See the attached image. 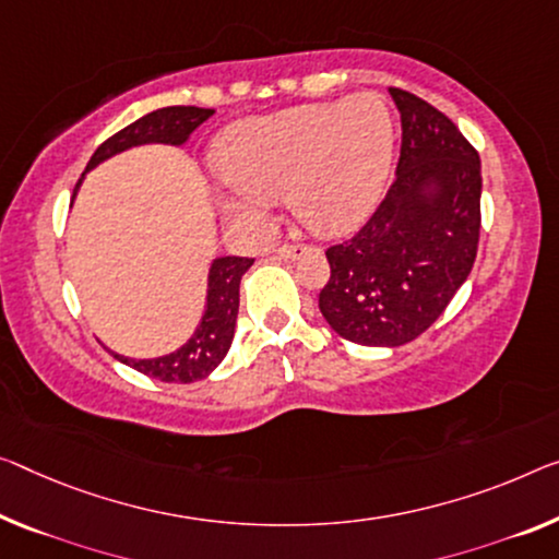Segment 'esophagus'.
<instances>
[{"label": "esophagus", "instance_id": "esophagus-1", "mask_svg": "<svg viewBox=\"0 0 559 559\" xmlns=\"http://www.w3.org/2000/svg\"><path fill=\"white\" fill-rule=\"evenodd\" d=\"M307 252L305 245H282L277 252V260H297V257H302Z\"/></svg>", "mask_w": 559, "mask_h": 559}]
</instances>
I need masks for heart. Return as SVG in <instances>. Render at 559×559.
I'll return each mask as SVG.
<instances>
[{
  "label": "heart",
  "mask_w": 559,
  "mask_h": 559,
  "mask_svg": "<svg viewBox=\"0 0 559 559\" xmlns=\"http://www.w3.org/2000/svg\"><path fill=\"white\" fill-rule=\"evenodd\" d=\"M394 122L372 92L245 119L222 136L217 162L229 190L222 207L257 225L274 194L309 229L334 235L362 222L390 177Z\"/></svg>",
  "instance_id": "obj_1"
}]
</instances>
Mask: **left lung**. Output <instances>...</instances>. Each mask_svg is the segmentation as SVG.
Masks as SVG:
<instances>
[{
    "label": "left lung",
    "instance_id": "1",
    "mask_svg": "<svg viewBox=\"0 0 559 559\" xmlns=\"http://www.w3.org/2000/svg\"><path fill=\"white\" fill-rule=\"evenodd\" d=\"M402 119L394 182L355 237L330 247L320 312L355 345L400 347L444 312L479 242V154L452 119L390 87Z\"/></svg>",
    "mask_w": 559,
    "mask_h": 559
}]
</instances>
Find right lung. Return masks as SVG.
Here are the masks:
<instances>
[{"instance_id": "1", "label": "right lung", "mask_w": 559, "mask_h": 559, "mask_svg": "<svg viewBox=\"0 0 559 559\" xmlns=\"http://www.w3.org/2000/svg\"><path fill=\"white\" fill-rule=\"evenodd\" d=\"M214 115V109L202 107H162L150 111L132 122L124 130L111 134L107 142H102L97 152L92 154L90 165L84 171H90L115 154L140 147V144H185L190 134L202 122ZM84 177V175H82ZM82 179L74 187V194L80 190ZM72 194V200H74ZM254 260L250 257H217L210 267L207 277V305L204 314L190 340L182 347L169 352V355L154 359H132L111 352L119 362L130 365L136 372L154 377L159 382H197L204 380L214 367H217L229 352L231 340H235V324L239 312V282L242 274L250 270Z\"/></svg>"}]
</instances>
